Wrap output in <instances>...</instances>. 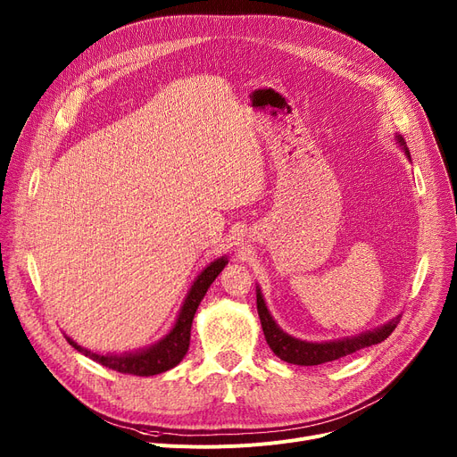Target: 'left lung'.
Returning a JSON list of instances; mask_svg holds the SVG:
<instances>
[{"label":"left lung","instance_id":"left-lung-1","mask_svg":"<svg viewBox=\"0 0 457 457\" xmlns=\"http://www.w3.org/2000/svg\"><path fill=\"white\" fill-rule=\"evenodd\" d=\"M398 145L404 147L408 158H410V151L406 147L404 138L396 137ZM411 160V158H410ZM256 306H258V315H260V323L263 328V336L267 345H270L271 351L284 361L293 363V365H320V363H327V361H334L339 360L343 356L353 354L360 348L370 346V345H377L382 343L384 339H387L391 336V332L396 328L400 315L391 319L389 323L374 328L370 332H363L360 336L354 337H345V339H337V341H325V343H310V341H303L293 337L289 334H286L277 323L275 319L271 317L270 310L265 306V301L262 297V291L260 287L256 289Z\"/></svg>","mask_w":457,"mask_h":457}]
</instances>
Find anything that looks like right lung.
I'll use <instances>...</instances> for the list:
<instances>
[{
	"label": "right lung",
	"instance_id": "right-lung-1",
	"mask_svg": "<svg viewBox=\"0 0 457 457\" xmlns=\"http://www.w3.org/2000/svg\"><path fill=\"white\" fill-rule=\"evenodd\" d=\"M228 263L225 256L213 260L210 265H206L201 271V275L195 278L194 286L187 291L184 304L179 312V317L175 320L173 328L166 337L160 339L158 343L142 348L137 353H125V354H97L77 345L71 337H66L68 343L75 348V351L83 353L90 360L109 367L112 370L123 372V374H134V377H153V374L166 372L173 369L180 360L186 356L187 346H190V332L194 315L206 295L210 284L216 280V277L223 271V267Z\"/></svg>",
	"mask_w": 457,
	"mask_h": 457
}]
</instances>
